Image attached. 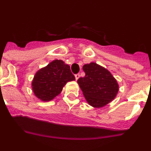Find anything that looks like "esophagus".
<instances>
[{
    "label": "esophagus",
    "mask_w": 151,
    "mask_h": 151,
    "mask_svg": "<svg viewBox=\"0 0 151 151\" xmlns=\"http://www.w3.org/2000/svg\"><path fill=\"white\" fill-rule=\"evenodd\" d=\"M75 77H76V79L78 80V78H79V77H80V75L79 74H76V76H75Z\"/></svg>",
    "instance_id": "esophagus-1"
}]
</instances>
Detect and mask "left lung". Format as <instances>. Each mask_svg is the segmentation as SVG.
I'll return each mask as SVG.
<instances>
[{
    "label": "left lung",
    "instance_id": "obj_1",
    "mask_svg": "<svg viewBox=\"0 0 151 151\" xmlns=\"http://www.w3.org/2000/svg\"><path fill=\"white\" fill-rule=\"evenodd\" d=\"M85 77L78 79V85L88 104L103 107L111 102L119 91V85L110 71L95 63L85 64Z\"/></svg>",
    "mask_w": 151,
    "mask_h": 151
}]
</instances>
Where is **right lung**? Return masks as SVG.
Segmentation results:
<instances>
[{
  "instance_id": "1",
  "label": "right lung",
  "mask_w": 151,
  "mask_h": 151,
  "mask_svg": "<svg viewBox=\"0 0 151 151\" xmlns=\"http://www.w3.org/2000/svg\"><path fill=\"white\" fill-rule=\"evenodd\" d=\"M74 80L70 66L61 60H55L35 73L32 88L38 99L50 101L60 94L68 82Z\"/></svg>"
}]
</instances>
